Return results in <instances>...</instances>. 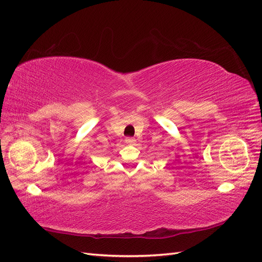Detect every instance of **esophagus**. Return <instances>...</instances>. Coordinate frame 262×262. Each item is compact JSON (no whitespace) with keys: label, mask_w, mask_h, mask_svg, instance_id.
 <instances>
[{"label":"esophagus","mask_w":262,"mask_h":262,"mask_svg":"<svg viewBox=\"0 0 262 262\" xmlns=\"http://www.w3.org/2000/svg\"><path fill=\"white\" fill-rule=\"evenodd\" d=\"M134 142H136V139H133V138H125V143H126V144H133Z\"/></svg>","instance_id":"obj_1"}]
</instances>
